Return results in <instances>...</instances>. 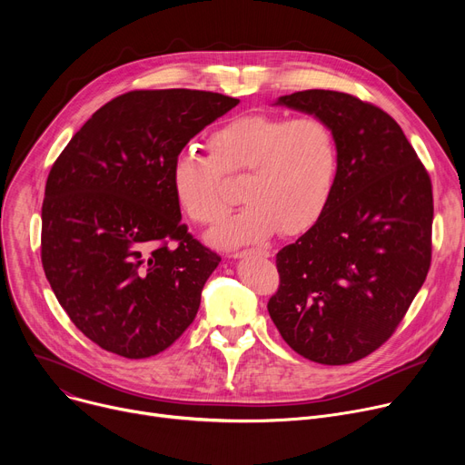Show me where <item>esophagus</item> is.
I'll list each match as a JSON object with an SVG mask.
<instances>
[{"label":"esophagus","instance_id":"34e87169","mask_svg":"<svg viewBox=\"0 0 465 465\" xmlns=\"http://www.w3.org/2000/svg\"><path fill=\"white\" fill-rule=\"evenodd\" d=\"M247 256H258V258H270V251L265 249H249V251H241V252H233V258H247Z\"/></svg>","mask_w":465,"mask_h":465}]
</instances>
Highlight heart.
I'll return each instance as SVG.
<instances>
[{
  "mask_svg": "<svg viewBox=\"0 0 465 465\" xmlns=\"http://www.w3.org/2000/svg\"><path fill=\"white\" fill-rule=\"evenodd\" d=\"M209 156L181 151L169 183L181 211L200 226L223 223L233 200L223 175L242 177L245 209L211 233L220 247H241L281 232H307L335 188L339 149L328 122L316 116L247 113L223 122L207 139Z\"/></svg>",
  "mask_w": 465,
  "mask_h": 465,
  "instance_id": "obj_1",
  "label": "heart"
}]
</instances>
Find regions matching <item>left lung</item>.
Instances as JSON below:
<instances>
[{"label":"left lung","mask_w":465,"mask_h":465,"mask_svg":"<svg viewBox=\"0 0 465 465\" xmlns=\"http://www.w3.org/2000/svg\"><path fill=\"white\" fill-rule=\"evenodd\" d=\"M275 105L328 122L339 169L322 216L279 251L281 284L267 311L303 358L352 363L394 333L426 281L430 175L398 122L351 94L303 90Z\"/></svg>","instance_id":"left-lung-1"}]
</instances>
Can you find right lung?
I'll use <instances>...</instances> for the list:
<instances>
[{
    "label": "right lung",
    "instance_id": "obj_1",
    "mask_svg": "<svg viewBox=\"0 0 465 465\" xmlns=\"http://www.w3.org/2000/svg\"><path fill=\"white\" fill-rule=\"evenodd\" d=\"M239 100L134 90L97 109L54 162L41 209V262L90 341L149 358L183 335L220 256L181 223L169 183L186 143Z\"/></svg>",
    "mask_w": 465,
    "mask_h": 465
}]
</instances>
